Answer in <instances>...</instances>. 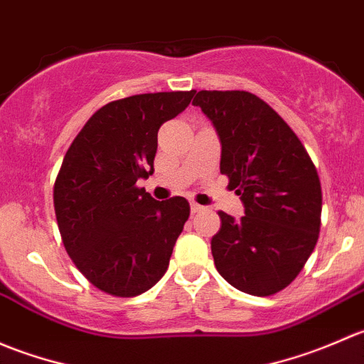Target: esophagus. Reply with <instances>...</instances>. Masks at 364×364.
<instances>
[{
    "mask_svg": "<svg viewBox=\"0 0 364 364\" xmlns=\"http://www.w3.org/2000/svg\"><path fill=\"white\" fill-rule=\"evenodd\" d=\"M203 205H200V204H197V203H192V204H190V211H192V213H199V211H203Z\"/></svg>",
    "mask_w": 364,
    "mask_h": 364,
    "instance_id": "esophagus-1",
    "label": "esophagus"
}]
</instances>
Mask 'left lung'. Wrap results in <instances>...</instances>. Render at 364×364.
Here are the masks:
<instances>
[{
    "label": "left lung",
    "instance_id": "obj_1",
    "mask_svg": "<svg viewBox=\"0 0 364 364\" xmlns=\"http://www.w3.org/2000/svg\"><path fill=\"white\" fill-rule=\"evenodd\" d=\"M200 107L222 144L220 172L229 176L245 216L220 211L211 240L218 273L237 291L271 296L287 287L314 252L321 230L317 168L297 135L248 91H199Z\"/></svg>",
    "mask_w": 364,
    "mask_h": 364
}]
</instances>
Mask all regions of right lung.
I'll use <instances>...</instances> for the list:
<instances>
[{"instance_id":"obj_1","label":"right lung","mask_w":364,"mask_h":364,"mask_svg":"<svg viewBox=\"0 0 364 364\" xmlns=\"http://www.w3.org/2000/svg\"><path fill=\"white\" fill-rule=\"evenodd\" d=\"M196 91L144 93L98 109L73 139L54 183L61 240L100 291L134 297L165 274L190 216L185 197L155 200L137 181L153 174L159 130Z\"/></svg>"}]
</instances>
